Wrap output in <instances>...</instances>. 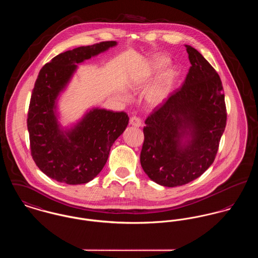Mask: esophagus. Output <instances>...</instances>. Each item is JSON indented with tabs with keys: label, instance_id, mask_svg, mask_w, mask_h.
<instances>
[{
	"label": "esophagus",
	"instance_id": "obj_1",
	"mask_svg": "<svg viewBox=\"0 0 258 258\" xmlns=\"http://www.w3.org/2000/svg\"><path fill=\"white\" fill-rule=\"evenodd\" d=\"M130 124L132 126H135V127H141L142 126V120L139 117L132 116L130 118Z\"/></svg>",
	"mask_w": 258,
	"mask_h": 258
}]
</instances>
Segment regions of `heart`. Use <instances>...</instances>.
Masks as SVG:
<instances>
[{"instance_id":"b5f03b06","label":"heart","mask_w":258,"mask_h":258,"mask_svg":"<svg viewBox=\"0 0 258 258\" xmlns=\"http://www.w3.org/2000/svg\"><path fill=\"white\" fill-rule=\"evenodd\" d=\"M168 63V59L163 56H156L151 59L144 71V76L149 77L156 72L163 69ZM176 77V71L173 67H167L157 77L155 83L147 92L146 99L151 105L160 104L170 91Z\"/></svg>"}]
</instances>
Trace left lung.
<instances>
[{
	"instance_id": "8db88e82",
	"label": "left lung",
	"mask_w": 258,
	"mask_h": 258,
	"mask_svg": "<svg viewBox=\"0 0 258 258\" xmlns=\"http://www.w3.org/2000/svg\"><path fill=\"white\" fill-rule=\"evenodd\" d=\"M191 67L182 87L146 119L141 165L156 183L175 187L213 164L227 123L221 79L210 63L185 45Z\"/></svg>"
}]
</instances>
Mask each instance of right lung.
Masks as SVG:
<instances>
[{
	"label": "right lung",
	"mask_w": 258,
	"mask_h": 258,
	"mask_svg": "<svg viewBox=\"0 0 258 258\" xmlns=\"http://www.w3.org/2000/svg\"><path fill=\"white\" fill-rule=\"evenodd\" d=\"M116 44L103 41L66 51L38 74L30 98L27 129L32 159L52 179L72 185L93 180L128 125L129 117L124 111L93 108L74 127L63 130L56 115L57 97L70 82L77 65Z\"/></svg>",
	"instance_id": "right-lung-1"
}]
</instances>
